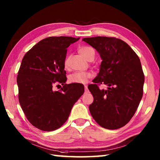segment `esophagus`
Wrapping results in <instances>:
<instances>
[{
    "instance_id": "obj_1",
    "label": "esophagus",
    "mask_w": 160,
    "mask_h": 160,
    "mask_svg": "<svg viewBox=\"0 0 160 160\" xmlns=\"http://www.w3.org/2000/svg\"><path fill=\"white\" fill-rule=\"evenodd\" d=\"M89 92V89H88V87L87 85H85V86H84V93H87Z\"/></svg>"
}]
</instances>
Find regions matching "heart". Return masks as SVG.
<instances>
[{"instance_id":"obj_1","label":"heart","mask_w":160,"mask_h":160,"mask_svg":"<svg viewBox=\"0 0 160 160\" xmlns=\"http://www.w3.org/2000/svg\"><path fill=\"white\" fill-rule=\"evenodd\" d=\"M80 54L84 58L89 60L91 58H94L95 51L92 47L89 46L81 47L78 50ZM70 57L67 56L64 60V67L67 69L69 67ZM92 77V74L89 72H74L70 74L68 77V81L70 83H77V84H84L87 83L89 79Z\"/></svg>"}]
</instances>
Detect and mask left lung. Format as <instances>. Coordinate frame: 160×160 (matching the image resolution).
Segmentation results:
<instances>
[{"label":"left lung","instance_id":"obj_1","mask_svg":"<svg viewBox=\"0 0 160 160\" xmlns=\"http://www.w3.org/2000/svg\"><path fill=\"white\" fill-rule=\"evenodd\" d=\"M100 54L102 61L98 76L88 89L93 95L89 105L93 118L102 127L118 129L133 116L143 96L144 75L140 60L131 47L115 37L84 38ZM107 90H100V84Z\"/></svg>","mask_w":160,"mask_h":160}]
</instances>
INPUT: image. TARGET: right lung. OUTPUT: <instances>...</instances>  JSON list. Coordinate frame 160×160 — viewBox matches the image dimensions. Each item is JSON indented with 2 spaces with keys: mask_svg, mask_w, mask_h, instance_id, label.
<instances>
[{
  "mask_svg": "<svg viewBox=\"0 0 160 160\" xmlns=\"http://www.w3.org/2000/svg\"><path fill=\"white\" fill-rule=\"evenodd\" d=\"M80 38L48 37L25 53L17 76L18 100L27 119L44 131L56 130L65 123L73 104L84 93L82 84H65L64 60L67 48ZM63 87L53 91L55 84Z\"/></svg>",
  "mask_w": 160,
  "mask_h": 160,
  "instance_id": "1",
  "label": "right lung"
}]
</instances>
